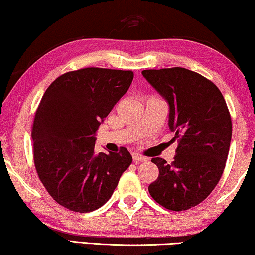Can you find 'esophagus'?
<instances>
[{
	"label": "esophagus",
	"mask_w": 255,
	"mask_h": 255,
	"mask_svg": "<svg viewBox=\"0 0 255 255\" xmlns=\"http://www.w3.org/2000/svg\"><path fill=\"white\" fill-rule=\"evenodd\" d=\"M132 156H133V161L134 162H145V161H147V158H146V156H142L140 154H137V153H133V154H132Z\"/></svg>",
	"instance_id": "34e87169"
}]
</instances>
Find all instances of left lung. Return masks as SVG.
Masks as SVG:
<instances>
[{
  "mask_svg": "<svg viewBox=\"0 0 255 255\" xmlns=\"http://www.w3.org/2000/svg\"><path fill=\"white\" fill-rule=\"evenodd\" d=\"M142 75L169 104V128L179 141L174 161L153 158L159 176L148 186L156 203L184 211L203 202L224 172L232 137L230 111L221 90L182 67L145 69Z\"/></svg>",
  "mask_w": 255,
  "mask_h": 255,
  "instance_id": "left-lung-1",
  "label": "left lung"
}]
</instances>
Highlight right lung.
<instances>
[{
  "label": "right lung",
  "instance_id": "obj_1",
  "mask_svg": "<svg viewBox=\"0 0 255 255\" xmlns=\"http://www.w3.org/2000/svg\"><path fill=\"white\" fill-rule=\"evenodd\" d=\"M133 72L87 67L58 76L34 115L33 161L53 200L74 212L102 207L132 156L125 147L96 153L101 121L128 92Z\"/></svg>",
  "mask_w": 255,
  "mask_h": 255
}]
</instances>
